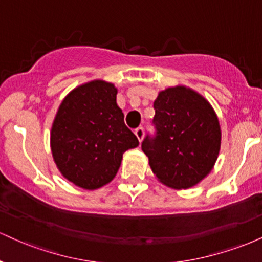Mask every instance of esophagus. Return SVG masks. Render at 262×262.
I'll list each match as a JSON object with an SVG mask.
<instances>
[{"instance_id": "34e87169", "label": "esophagus", "mask_w": 262, "mask_h": 262, "mask_svg": "<svg viewBox=\"0 0 262 262\" xmlns=\"http://www.w3.org/2000/svg\"><path fill=\"white\" fill-rule=\"evenodd\" d=\"M134 134L137 135L138 140L141 141V140H143V138H144V128H143V127L137 128V129H135V130H134Z\"/></svg>"}]
</instances>
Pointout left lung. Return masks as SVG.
I'll return each mask as SVG.
<instances>
[{
    "instance_id": "1",
    "label": "left lung",
    "mask_w": 262,
    "mask_h": 262,
    "mask_svg": "<svg viewBox=\"0 0 262 262\" xmlns=\"http://www.w3.org/2000/svg\"><path fill=\"white\" fill-rule=\"evenodd\" d=\"M156 134L141 150L158 181L173 189L191 188L214 167L222 130L212 104L187 86L167 87L154 101Z\"/></svg>"
}]
</instances>
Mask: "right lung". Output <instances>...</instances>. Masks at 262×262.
Masks as SVG:
<instances>
[{"mask_svg": "<svg viewBox=\"0 0 262 262\" xmlns=\"http://www.w3.org/2000/svg\"><path fill=\"white\" fill-rule=\"evenodd\" d=\"M113 83L92 80L75 87L58 108L50 132L54 162L77 187L97 189L116 177L129 149L139 140L124 124Z\"/></svg>", "mask_w": 262, "mask_h": 262, "instance_id": "right-lung-1", "label": "right lung"}]
</instances>
